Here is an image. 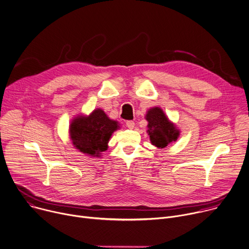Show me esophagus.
I'll return each mask as SVG.
<instances>
[{"label":"esophagus","instance_id":"1","mask_svg":"<svg viewBox=\"0 0 249 249\" xmlns=\"http://www.w3.org/2000/svg\"><path fill=\"white\" fill-rule=\"evenodd\" d=\"M126 126L129 128V129H133L135 127V122L132 121V120H129L126 122Z\"/></svg>","mask_w":249,"mask_h":249}]
</instances>
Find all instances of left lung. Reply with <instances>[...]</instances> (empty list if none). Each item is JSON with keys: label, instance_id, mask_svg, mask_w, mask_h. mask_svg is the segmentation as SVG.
I'll return each mask as SVG.
<instances>
[{"label": "left lung", "instance_id": "left-lung-1", "mask_svg": "<svg viewBox=\"0 0 249 249\" xmlns=\"http://www.w3.org/2000/svg\"><path fill=\"white\" fill-rule=\"evenodd\" d=\"M147 133L150 142L158 148L166 147L169 143L177 141L180 131L176 128L160 107H152L145 114Z\"/></svg>", "mask_w": 249, "mask_h": 249}]
</instances>
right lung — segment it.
<instances>
[{"label": "right lung", "instance_id": "add662e5", "mask_svg": "<svg viewBox=\"0 0 249 249\" xmlns=\"http://www.w3.org/2000/svg\"><path fill=\"white\" fill-rule=\"evenodd\" d=\"M117 129L118 122L111 120L103 109L97 108L88 116L75 117L69 126V135L79 151L99 157L107 149L108 141Z\"/></svg>", "mask_w": 249, "mask_h": 249}]
</instances>
